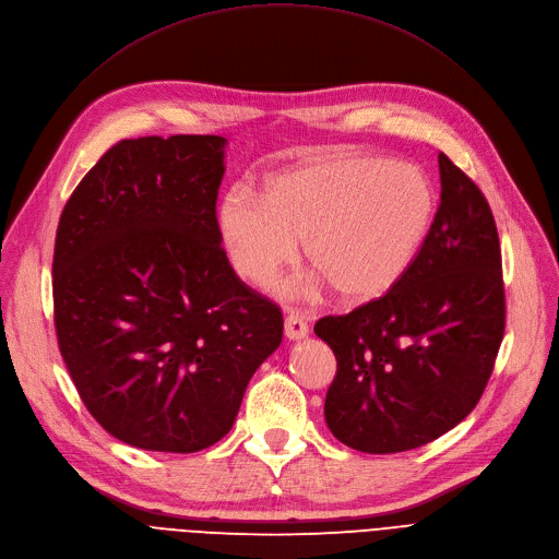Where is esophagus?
<instances>
[{
    "mask_svg": "<svg viewBox=\"0 0 559 559\" xmlns=\"http://www.w3.org/2000/svg\"><path fill=\"white\" fill-rule=\"evenodd\" d=\"M284 334H286L290 341L305 338V336L309 334V323H307L305 313L290 311V313L286 316V321H284Z\"/></svg>",
    "mask_w": 559,
    "mask_h": 559,
    "instance_id": "1",
    "label": "esophagus"
}]
</instances>
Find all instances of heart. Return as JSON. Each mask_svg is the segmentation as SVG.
<instances>
[{
    "instance_id": "obj_1",
    "label": "heart",
    "mask_w": 559,
    "mask_h": 559,
    "mask_svg": "<svg viewBox=\"0 0 559 559\" xmlns=\"http://www.w3.org/2000/svg\"><path fill=\"white\" fill-rule=\"evenodd\" d=\"M435 211L425 173L370 154H328L277 175L269 195H225L218 227L236 273L271 286L305 254L343 300H373L418 254Z\"/></svg>"
}]
</instances>
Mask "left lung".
<instances>
[{
    "label": "left lung",
    "instance_id": "8db88e82",
    "mask_svg": "<svg viewBox=\"0 0 559 559\" xmlns=\"http://www.w3.org/2000/svg\"><path fill=\"white\" fill-rule=\"evenodd\" d=\"M439 175L441 204L407 273L313 325L336 357L328 428L361 453H403L453 430L480 403L504 334L489 202L443 152Z\"/></svg>",
    "mask_w": 559,
    "mask_h": 559
}]
</instances>
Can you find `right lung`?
I'll return each instance as SVG.
<instances>
[{"instance_id": "right-lung-1", "label": "right lung", "mask_w": 559, "mask_h": 559, "mask_svg": "<svg viewBox=\"0 0 559 559\" xmlns=\"http://www.w3.org/2000/svg\"><path fill=\"white\" fill-rule=\"evenodd\" d=\"M223 136L124 139L63 206L51 290L79 397L116 439L198 453L234 425L282 343L280 307L221 246Z\"/></svg>"}]
</instances>
